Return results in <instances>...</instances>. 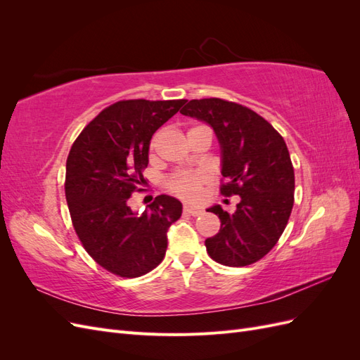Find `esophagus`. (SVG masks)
<instances>
[{
	"label": "esophagus",
	"instance_id": "1",
	"mask_svg": "<svg viewBox=\"0 0 360 360\" xmlns=\"http://www.w3.org/2000/svg\"><path fill=\"white\" fill-rule=\"evenodd\" d=\"M183 212L188 213V214H192V216H200L202 214V209H200V207H192V205H184L183 207Z\"/></svg>",
	"mask_w": 360,
	"mask_h": 360
}]
</instances>
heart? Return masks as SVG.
I'll use <instances>...</instances> for the list:
<instances>
[{"label":"heart","instance_id":"b5f03b06","mask_svg":"<svg viewBox=\"0 0 360 360\" xmlns=\"http://www.w3.org/2000/svg\"><path fill=\"white\" fill-rule=\"evenodd\" d=\"M202 127V126H198ZM193 127V129H198ZM192 130V129H191ZM162 139V132H156L150 139L148 144V155L150 158H155L158 153V148ZM209 181V174L204 171H176L167 179L165 186L167 189L176 195V197L184 201H198L204 184Z\"/></svg>","mask_w":360,"mask_h":360}]
</instances>
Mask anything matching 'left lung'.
I'll return each instance as SVG.
<instances>
[{"mask_svg":"<svg viewBox=\"0 0 360 360\" xmlns=\"http://www.w3.org/2000/svg\"><path fill=\"white\" fill-rule=\"evenodd\" d=\"M183 115L209 123L222 150L221 193L238 195L234 213L213 205L221 230L205 240L216 263L243 267L267 255L284 233L294 204V168L284 138L249 108L217 97L193 99Z\"/></svg>","mask_w":360,"mask_h":360,"instance_id":"8db88e82","label":"left lung"}]
</instances>
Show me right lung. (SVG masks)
<instances>
[{
    "label": "right lung",
    "mask_w": 360,
    "mask_h": 360,
    "mask_svg": "<svg viewBox=\"0 0 360 360\" xmlns=\"http://www.w3.org/2000/svg\"><path fill=\"white\" fill-rule=\"evenodd\" d=\"M184 102L120 101L91 120L70 148L64 189L72 224L89 255L112 275L143 276L165 257L181 202L159 195L138 214L127 201L147 183L151 136Z\"/></svg>",
    "instance_id": "obj_1"
}]
</instances>
